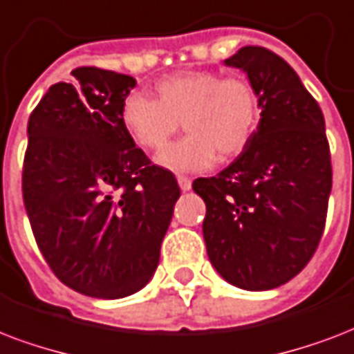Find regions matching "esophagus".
Returning a JSON list of instances; mask_svg holds the SVG:
<instances>
[{"instance_id":"1","label":"esophagus","mask_w":354,"mask_h":354,"mask_svg":"<svg viewBox=\"0 0 354 354\" xmlns=\"http://www.w3.org/2000/svg\"><path fill=\"white\" fill-rule=\"evenodd\" d=\"M177 180H179V186H180V190H190L192 188V180L188 179V177H185V175H179L177 177Z\"/></svg>"}]
</instances>
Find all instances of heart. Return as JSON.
<instances>
[{"label": "heart", "instance_id": "obj_1", "mask_svg": "<svg viewBox=\"0 0 354 354\" xmlns=\"http://www.w3.org/2000/svg\"><path fill=\"white\" fill-rule=\"evenodd\" d=\"M155 95L129 94L120 122L136 146L160 151L183 121L189 134L157 158L168 169L199 171L210 168L218 155L236 157L259 129V94L243 75L185 70L157 81Z\"/></svg>", "mask_w": 354, "mask_h": 354}]
</instances>
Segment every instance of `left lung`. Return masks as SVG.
Wrapping results in <instances>:
<instances>
[{
	"label": "left lung",
	"mask_w": 354,
	"mask_h": 354,
	"mask_svg": "<svg viewBox=\"0 0 354 354\" xmlns=\"http://www.w3.org/2000/svg\"><path fill=\"white\" fill-rule=\"evenodd\" d=\"M227 66L248 73L260 100L251 144L214 177L194 180L207 205L208 259L243 290H271L294 279L316 253L333 186L330 149L317 101L294 68L260 46Z\"/></svg>",
	"instance_id": "1"
}]
</instances>
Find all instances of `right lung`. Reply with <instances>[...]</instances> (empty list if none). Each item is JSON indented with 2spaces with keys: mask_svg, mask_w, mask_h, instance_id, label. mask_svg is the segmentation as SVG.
Here are the masks:
<instances>
[{
  "mask_svg": "<svg viewBox=\"0 0 354 354\" xmlns=\"http://www.w3.org/2000/svg\"><path fill=\"white\" fill-rule=\"evenodd\" d=\"M46 92L27 123L21 192L32 234L57 279L118 299L144 288L180 188L120 122L134 77L83 66Z\"/></svg>",
  "mask_w": 354,
  "mask_h": 354,
  "instance_id": "1",
  "label": "right lung"
}]
</instances>
